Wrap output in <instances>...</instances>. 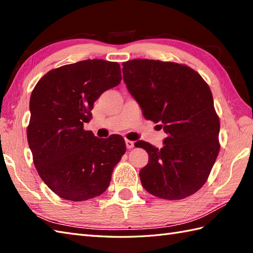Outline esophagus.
Wrapping results in <instances>:
<instances>
[{"instance_id": "1", "label": "esophagus", "mask_w": 253, "mask_h": 253, "mask_svg": "<svg viewBox=\"0 0 253 253\" xmlns=\"http://www.w3.org/2000/svg\"><path fill=\"white\" fill-rule=\"evenodd\" d=\"M125 143H126V148L127 149H129V150H130V149H132L133 148V146H134V142H133V141H130V140H125Z\"/></svg>"}]
</instances>
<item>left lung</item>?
Returning a JSON list of instances; mask_svg holds the SVG:
<instances>
[{"mask_svg": "<svg viewBox=\"0 0 253 253\" xmlns=\"http://www.w3.org/2000/svg\"><path fill=\"white\" fill-rule=\"evenodd\" d=\"M123 80L144 119L160 123L167 134L162 149L142 140L134 143L149 154L139 172L142 186L168 201L196 193L220 151V121L209 86L184 64L149 59L123 62Z\"/></svg>", "mask_w": 253, "mask_h": 253, "instance_id": "obj_1", "label": "left lung"}]
</instances>
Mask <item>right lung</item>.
<instances>
[{"label":"right lung","instance_id":"1","mask_svg":"<svg viewBox=\"0 0 253 253\" xmlns=\"http://www.w3.org/2000/svg\"><path fill=\"white\" fill-rule=\"evenodd\" d=\"M121 81L117 62L88 59L51 70L35 85L28 143L40 177L59 197L82 202L108 189L125 141L119 134L99 139L84 123L101 93Z\"/></svg>","mask_w":253,"mask_h":253}]
</instances>
